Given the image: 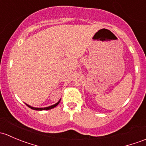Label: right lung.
Listing matches in <instances>:
<instances>
[{
  "label": "right lung",
  "instance_id": "right-lung-1",
  "mask_svg": "<svg viewBox=\"0 0 146 146\" xmlns=\"http://www.w3.org/2000/svg\"><path fill=\"white\" fill-rule=\"evenodd\" d=\"M60 101H61V100H60L57 103H56L55 104H53V105L51 106H49V107H44V108H36V107H31V106L28 105V104H26V105L28 106V107H29V108H31L32 110H38V111H42V110H51V109H53L55 107H56L57 105H58V104H59Z\"/></svg>",
  "mask_w": 146,
  "mask_h": 146
}]
</instances>
